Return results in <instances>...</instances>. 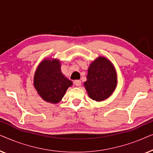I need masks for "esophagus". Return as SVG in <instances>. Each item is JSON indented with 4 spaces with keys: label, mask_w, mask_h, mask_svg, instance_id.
<instances>
[{
    "label": "esophagus",
    "mask_w": 153,
    "mask_h": 153,
    "mask_svg": "<svg viewBox=\"0 0 153 153\" xmlns=\"http://www.w3.org/2000/svg\"><path fill=\"white\" fill-rule=\"evenodd\" d=\"M74 85H76V86H80L81 84V81L80 80H76L74 81Z\"/></svg>",
    "instance_id": "1"
}]
</instances>
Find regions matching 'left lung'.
<instances>
[{
  "label": "left lung",
  "instance_id": "obj_1",
  "mask_svg": "<svg viewBox=\"0 0 153 153\" xmlns=\"http://www.w3.org/2000/svg\"><path fill=\"white\" fill-rule=\"evenodd\" d=\"M84 85L89 97L97 102L111 95L117 85L114 66L107 58L100 56L90 65Z\"/></svg>",
  "mask_w": 153,
  "mask_h": 153
}]
</instances>
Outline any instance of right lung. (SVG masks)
<instances>
[{"instance_id": "1", "label": "right lung", "mask_w": 153, "mask_h": 153, "mask_svg": "<svg viewBox=\"0 0 153 153\" xmlns=\"http://www.w3.org/2000/svg\"><path fill=\"white\" fill-rule=\"evenodd\" d=\"M57 59H45L37 67L34 75V86L39 96L47 102L58 103L72 85V81L62 74Z\"/></svg>"}]
</instances>
